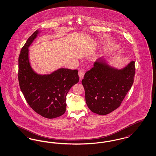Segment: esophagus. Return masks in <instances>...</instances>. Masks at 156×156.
<instances>
[{"mask_svg":"<svg viewBox=\"0 0 156 156\" xmlns=\"http://www.w3.org/2000/svg\"><path fill=\"white\" fill-rule=\"evenodd\" d=\"M78 75H79V77H80V80H82L84 76L85 75V70L83 69H81L79 70L78 71Z\"/></svg>","mask_w":156,"mask_h":156,"instance_id":"1","label":"esophagus"}]
</instances>
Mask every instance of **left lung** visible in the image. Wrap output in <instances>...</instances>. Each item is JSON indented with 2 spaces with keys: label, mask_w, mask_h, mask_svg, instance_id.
<instances>
[{
  "label": "left lung",
  "mask_w": 156,
  "mask_h": 156,
  "mask_svg": "<svg viewBox=\"0 0 156 156\" xmlns=\"http://www.w3.org/2000/svg\"><path fill=\"white\" fill-rule=\"evenodd\" d=\"M135 74L134 61L118 69L111 66L104 56L99 57L82 80L88 108L101 115L115 110L130 90Z\"/></svg>",
  "instance_id": "8db88e82"
}]
</instances>
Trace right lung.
<instances>
[{
	"instance_id": "1",
	"label": "right lung",
	"mask_w": 156,
	"mask_h": 156,
	"mask_svg": "<svg viewBox=\"0 0 156 156\" xmlns=\"http://www.w3.org/2000/svg\"><path fill=\"white\" fill-rule=\"evenodd\" d=\"M41 31L37 30L28 39L19 58V81L25 100L32 108L42 117L55 119L66 110V96L71 87L79 81L77 69L60 68L49 74H41L32 69L29 47Z\"/></svg>"
}]
</instances>
